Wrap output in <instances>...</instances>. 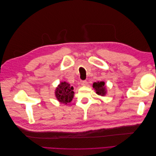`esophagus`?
Instances as JSON below:
<instances>
[{"label": "esophagus", "mask_w": 156, "mask_h": 156, "mask_svg": "<svg viewBox=\"0 0 156 156\" xmlns=\"http://www.w3.org/2000/svg\"><path fill=\"white\" fill-rule=\"evenodd\" d=\"M87 83H87V81H81V85H83V86H86Z\"/></svg>", "instance_id": "1"}]
</instances>
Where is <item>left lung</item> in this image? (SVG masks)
<instances>
[{
  "label": "left lung",
  "mask_w": 156,
  "mask_h": 156,
  "mask_svg": "<svg viewBox=\"0 0 156 156\" xmlns=\"http://www.w3.org/2000/svg\"><path fill=\"white\" fill-rule=\"evenodd\" d=\"M92 87L96 90V93L98 95H100L101 96H105V94L107 93V90L106 87L105 85V83L103 81H98L94 83Z\"/></svg>",
  "instance_id": "left-lung-1"
}]
</instances>
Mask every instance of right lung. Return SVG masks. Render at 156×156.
I'll return each mask as SVG.
<instances>
[{
  "label": "right lung",
  "mask_w": 156,
  "mask_h": 156,
  "mask_svg": "<svg viewBox=\"0 0 156 156\" xmlns=\"http://www.w3.org/2000/svg\"><path fill=\"white\" fill-rule=\"evenodd\" d=\"M55 93L57 100L64 104L72 101L74 96L73 87L66 82H61L56 87Z\"/></svg>",
  "instance_id": "obj_1"
}]
</instances>
